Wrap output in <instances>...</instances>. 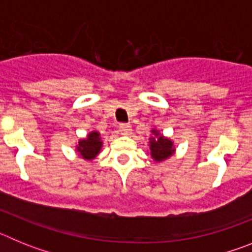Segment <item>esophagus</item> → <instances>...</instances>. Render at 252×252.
Instances as JSON below:
<instances>
[{
    "label": "esophagus",
    "instance_id": "1",
    "mask_svg": "<svg viewBox=\"0 0 252 252\" xmlns=\"http://www.w3.org/2000/svg\"><path fill=\"white\" fill-rule=\"evenodd\" d=\"M119 128L121 131V133H124V135H128L132 131V127H131L130 124H120Z\"/></svg>",
    "mask_w": 252,
    "mask_h": 252
}]
</instances>
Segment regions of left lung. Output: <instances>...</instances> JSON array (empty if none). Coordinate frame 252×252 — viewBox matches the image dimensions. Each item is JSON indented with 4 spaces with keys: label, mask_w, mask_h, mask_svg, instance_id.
<instances>
[{
    "label": "left lung",
    "mask_w": 252,
    "mask_h": 252,
    "mask_svg": "<svg viewBox=\"0 0 252 252\" xmlns=\"http://www.w3.org/2000/svg\"><path fill=\"white\" fill-rule=\"evenodd\" d=\"M155 133V136H158V139L155 140L154 137H151L150 141V150H151V157L157 161H162V160L168 159L170 157L174 149H173V142L169 139L160 136L157 131H153Z\"/></svg>",
    "instance_id": "obj_1"
}]
</instances>
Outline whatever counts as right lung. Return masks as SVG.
Segmentation results:
<instances>
[{
    "mask_svg": "<svg viewBox=\"0 0 252 252\" xmlns=\"http://www.w3.org/2000/svg\"><path fill=\"white\" fill-rule=\"evenodd\" d=\"M102 142L99 140V133L93 131L88 135L86 140H81L78 142V151L81 153L82 157L87 160H91L99 153Z\"/></svg>",
    "mask_w": 252,
    "mask_h": 252,
    "instance_id": "add662e5",
    "label": "right lung"
}]
</instances>
